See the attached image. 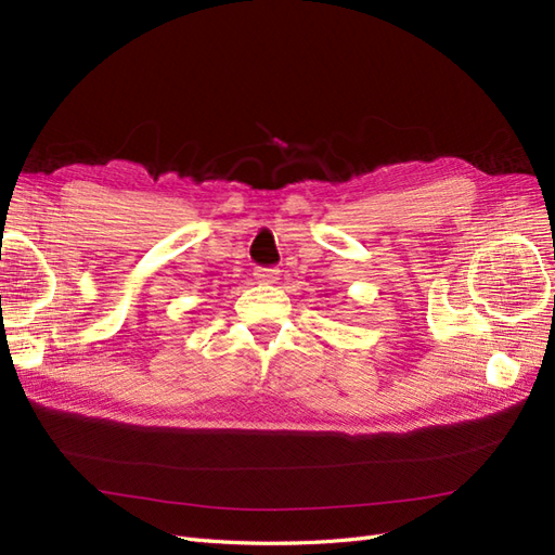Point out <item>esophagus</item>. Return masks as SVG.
<instances>
[{
  "label": "esophagus",
  "mask_w": 555,
  "mask_h": 555,
  "mask_svg": "<svg viewBox=\"0 0 555 555\" xmlns=\"http://www.w3.org/2000/svg\"><path fill=\"white\" fill-rule=\"evenodd\" d=\"M255 280L259 284H275L280 280V271L278 268H257Z\"/></svg>",
  "instance_id": "1"
}]
</instances>
